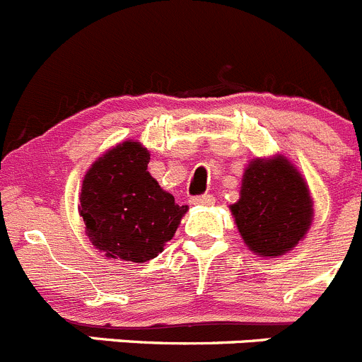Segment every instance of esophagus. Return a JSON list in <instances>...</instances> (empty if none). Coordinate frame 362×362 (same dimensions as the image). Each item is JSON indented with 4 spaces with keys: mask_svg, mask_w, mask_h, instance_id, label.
Here are the masks:
<instances>
[{
    "mask_svg": "<svg viewBox=\"0 0 362 362\" xmlns=\"http://www.w3.org/2000/svg\"><path fill=\"white\" fill-rule=\"evenodd\" d=\"M190 203L195 204V206H210V204L215 203V197L210 194L204 195H195V197L190 199Z\"/></svg>",
    "mask_w": 362,
    "mask_h": 362,
    "instance_id": "34e87169",
    "label": "esophagus"
}]
</instances>
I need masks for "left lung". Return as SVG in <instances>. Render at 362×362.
<instances>
[{
  "instance_id": "1",
  "label": "left lung",
  "mask_w": 362,
  "mask_h": 362,
  "mask_svg": "<svg viewBox=\"0 0 362 362\" xmlns=\"http://www.w3.org/2000/svg\"><path fill=\"white\" fill-rule=\"evenodd\" d=\"M230 210L247 250L265 258L294 250L314 221L309 185L284 154L251 159Z\"/></svg>"
}]
</instances>
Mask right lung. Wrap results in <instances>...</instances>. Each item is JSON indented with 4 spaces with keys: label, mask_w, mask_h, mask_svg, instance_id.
<instances>
[{
    "label": "right lung",
    "mask_w": 362,
    "mask_h": 362,
    "mask_svg": "<svg viewBox=\"0 0 362 362\" xmlns=\"http://www.w3.org/2000/svg\"><path fill=\"white\" fill-rule=\"evenodd\" d=\"M151 152L136 140L122 141L88 168L78 214L86 235L107 258L152 260L174 237L188 206H179L147 170Z\"/></svg>",
    "instance_id": "obj_1"
}]
</instances>
